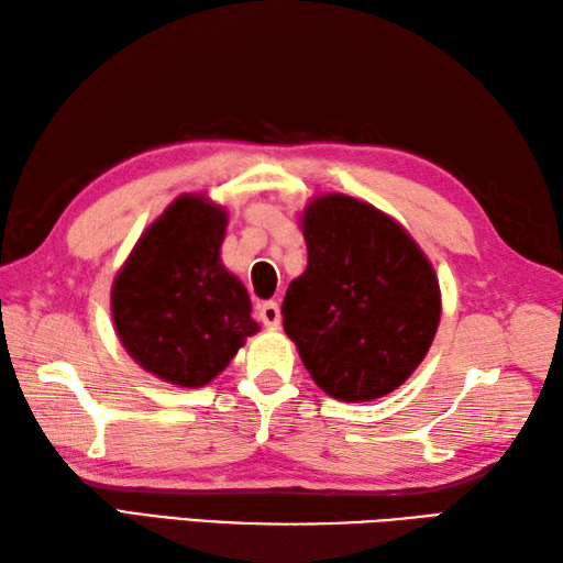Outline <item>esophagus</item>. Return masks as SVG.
Returning <instances> with one entry per match:
<instances>
[{"instance_id": "1", "label": "esophagus", "mask_w": 563, "mask_h": 563, "mask_svg": "<svg viewBox=\"0 0 563 563\" xmlns=\"http://www.w3.org/2000/svg\"><path fill=\"white\" fill-rule=\"evenodd\" d=\"M256 309H258V321L263 327H268V329L280 327V307H278V302H273V300L261 302Z\"/></svg>"}]
</instances>
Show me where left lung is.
<instances>
[{
	"mask_svg": "<svg viewBox=\"0 0 563 563\" xmlns=\"http://www.w3.org/2000/svg\"><path fill=\"white\" fill-rule=\"evenodd\" d=\"M302 232L307 271L283 300L285 333L333 399L385 397L433 343L435 271L397 222L349 196L309 202Z\"/></svg>",
	"mask_w": 563,
	"mask_h": 563,
	"instance_id": "1",
	"label": "left lung"
}]
</instances>
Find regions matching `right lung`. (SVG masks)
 I'll return each mask as SVG.
<instances>
[{
  "instance_id": "right-lung-1",
  "label": "right lung",
  "mask_w": 563,
  "mask_h": 563,
  "mask_svg": "<svg viewBox=\"0 0 563 563\" xmlns=\"http://www.w3.org/2000/svg\"><path fill=\"white\" fill-rule=\"evenodd\" d=\"M227 214L200 196L174 200L115 275L113 324L125 351L178 387H202L258 331L249 292L222 266Z\"/></svg>"
}]
</instances>
